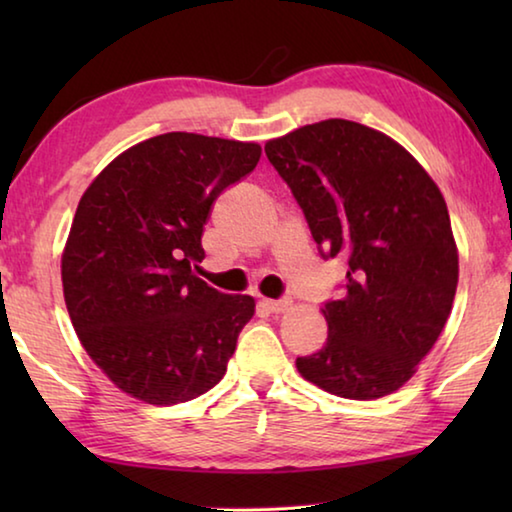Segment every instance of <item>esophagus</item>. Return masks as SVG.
Wrapping results in <instances>:
<instances>
[{
    "label": "esophagus",
    "instance_id": "obj_1",
    "mask_svg": "<svg viewBox=\"0 0 512 512\" xmlns=\"http://www.w3.org/2000/svg\"><path fill=\"white\" fill-rule=\"evenodd\" d=\"M262 307L266 311H271V314H282V311H287L291 307V300L289 298H282V300H262Z\"/></svg>",
    "mask_w": 512,
    "mask_h": 512
}]
</instances>
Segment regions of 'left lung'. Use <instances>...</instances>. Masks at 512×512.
Instances as JSON below:
<instances>
[{
  "instance_id": "left-lung-1",
  "label": "left lung",
  "mask_w": 512,
  "mask_h": 512,
  "mask_svg": "<svg viewBox=\"0 0 512 512\" xmlns=\"http://www.w3.org/2000/svg\"><path fill=\"white\" fill-rule=\"evenodd\" d=\"M264 151L325 257H348L345 296L320 309L327 343L302 377L348 400L409 381L452 314L458 248L443 194L393 137L348 119L296 128Z\"/></svg>"
}]
</instances>
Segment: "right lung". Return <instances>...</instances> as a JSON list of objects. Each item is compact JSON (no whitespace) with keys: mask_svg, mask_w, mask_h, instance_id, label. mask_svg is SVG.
Listing matches in <instances>:
<instances>
[{"mask_svg":"<svg viewBox=\"0 0 512 512\" xmlns=\"http://www.w3.org/2000/svg\"><path fill=\"white\" fill-rule=\"evenodd\" d=\"M259 155L257 142L164 133L85 189L60 259L63 296L85 352L121 393L171 406L223 379L255 300L194 271L216 196Z\"/></svg>","mask_w":512,"mask_h":512,"instance_id":"obj_1","label":"right lung"}]
</instances>
